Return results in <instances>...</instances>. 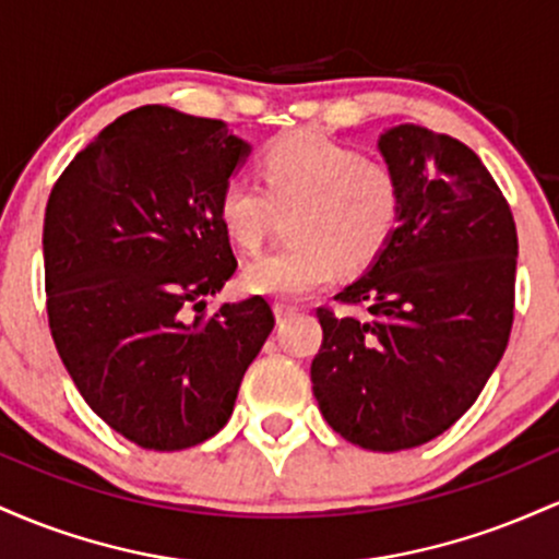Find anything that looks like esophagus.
Returning <instances> with one entry per match:
<instances>
[{"mask_svg":"<svg viewBox=\"0 0 559 559\" xmlns=\"http://www.w3.org/2000/svg\"><path fill=\"white\" fill-rule=\"evenodd\" d=\"M273 310H275V318L286 320V318L297 316V312L305 310V307L294 305V301H286V299H275V301H273Z\"/></svg>","mask_w":559,"mask_h":559,"instance_id":"esophagus-1","label":"esophagus"}]
</instances>
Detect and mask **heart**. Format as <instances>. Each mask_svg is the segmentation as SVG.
<instances>
[{
	"instance_id": "1",
	"label": "heart",
	"mask_w": 559,
	"mask_h": 559,
	"mask_svg": "<svg viewBox=\"0 0 559 559\" xmlns=\"http://www.w3.org/2000/svg\"><path fill=\"white\" fill-rule=\"evenodd\" d=\"M260 178L234 173L217 194V217L230 241L258 252L278 207L288 215L286 247L243 273V286L267 297H299L331 284L342 265L362 271L381 258L404 215V186L386 163L357 146L301 131L273 139L258 159Z\"/></svg>"
}]
</instances>
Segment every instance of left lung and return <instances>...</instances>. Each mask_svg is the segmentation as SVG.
Masks as SVG:
<instances>
[{"label":"left lung","mask_w":559,"mask_h":559,"mask_svg":"<svg viewBox=\"0 0 559 559\" xmlns=\"http://www.w3.org/2000/svg\"><path fill=\"white\" fill-rule=\"evenodd\" d=\"M404 186L394 239L336 294L365 318L318 307L312 391L342 439L373 452L452 428L502 360L515 318L518 230L510 204L463 141L420 126L383 133Z\"/></svg>","instance_id":"left-lung-1"}]
</instances>
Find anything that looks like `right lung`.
<instances>
[{
    "instance_id": "1",
    "label": "right lung",
    "mask_w": 559,
    "mask_h": 559,
    "mask_svg": "<svg viewBox=\"0 0 559 559\" xmlns=\"http://www.w3.org/2000/svg\"><path fill=\"white\" fill-rule=\"evenodd\" d=\"M247 152L221 120L146 105L83 146L49 194L55 346L88 407L144 449L221 431L275 325L260 294L204 316L239 265L217 194Z\"/></svg>"
}]
</instances>
